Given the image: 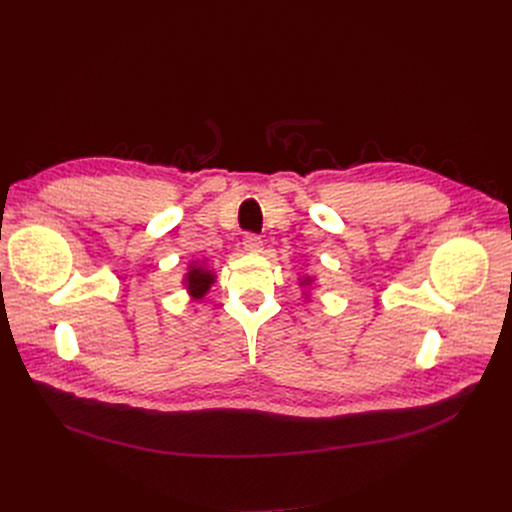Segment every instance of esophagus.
Instances as JSON below:
<instances>
[{"mask_svg": "<svg viewBox=\"0 0 512 512\" xmlns=\"http://www.w3.org/2000/svg\"><path fill=\"white\" fill-rule=\"evenodd\" d=\"M243 248H246V252H262V239L260 235H254V233H248L246 239H243Z\"/></svg>", "mask_w": 512, "mask_h": 512, "instance_id": "obj_1", "label": "esophagus"}]
</instances>
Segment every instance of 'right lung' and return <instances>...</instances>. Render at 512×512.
Returning a JSON list of instances; mask_svg holds the SVG:
<instances>
[{"label": "right lung", "instance_id": "obj_1", "mask_svg": "<svg viewBox=\"0 0 512 512\" xmlns=\"http://www.w3.org/2000/svg\"><path fill=\"white\" fill-rule=\"evenodd\" d=\"M214 279H212V275H210V271H204V269H196V266H193V269L189 271V275H187V283H189V291L196 298H202L206 291H208V287H210V283H212Z\"/></svg>", "mask_w": 512, "mask_h": 512}]
</instances>
